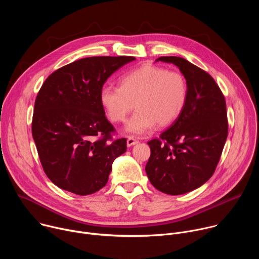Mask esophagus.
Segmentation results:
<instances>
[{"mask_svg":"<svg viewBox=\"0 0 259 259\" xmlns=\"http://www.w3.org/2000/svg\"><path fill=\"white\" fill-rule=\"evenodd\" d=\"M137 143H138V141L136 139H134L133 137H129L127 139V146H132V145H135Z\"/></svg>","mask_w":259,"mask_h":259,"instance_id":"esophagus-1","label":"esophagus"}]
</instances>
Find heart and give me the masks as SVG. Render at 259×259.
<instances>
[{"mask_svg":"<svg viewBox=\"0 0 259 259\" xmlns=\"http://www.w3.org/2000/svg\"><path fill=\"white\" fill-rule=\"evenodd\" d=\"M121 85H105L99 100L109 120L125 121L135 106L137 109L125 125V132L142 135L156 124L167 126L182 113L188 100V83L179 71L157 65H143L127 73Z\"/></svg>","mask_w":259,"mask_h":259,"instance_id":"obj_1","label":"heart"}]
</instances>
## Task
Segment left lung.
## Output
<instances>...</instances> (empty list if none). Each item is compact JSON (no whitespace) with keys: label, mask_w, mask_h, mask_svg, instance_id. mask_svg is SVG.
<instances>
[{"label":"left lung","mask_w":259,"mask_h":259,"mask_svg":"<svg viewBox=\"0 0 259 259\" xmlns=\"http://www.w3.org/2000/svg\"><path fill=\"white\" fill-rule=\"evenodd\" d=\"M156 61L173 63L188 83V100L180 116L159 139L147 142L151 157L145 172L160 192L177 196L209 180L228 137L227 105L223 92L208 72L176 56Z\"/></svg>","instance_id":"obj_1"}]
</instances>
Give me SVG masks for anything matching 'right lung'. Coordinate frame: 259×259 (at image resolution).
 <instances>
[{
  "mask_svg": "<svg viewBox=\"0 0 259 259\" xmlns=\"http://www.w3.org/2000/svg\"><path fill=\"white\" fill-rule=\"evenodd\" d=\"M132 56H97L73 61L46 79L34 102L31 132L48 178L61 190L87 196L102 189L126 138L110 140L99 93ZM98 137L97 141H93Z\"/></svg>",
  "mask_w": 259,
  "mask_h": 259,
  "instance_id": "right-lung-1",
  "label": "right lung"
}]
</instances>
